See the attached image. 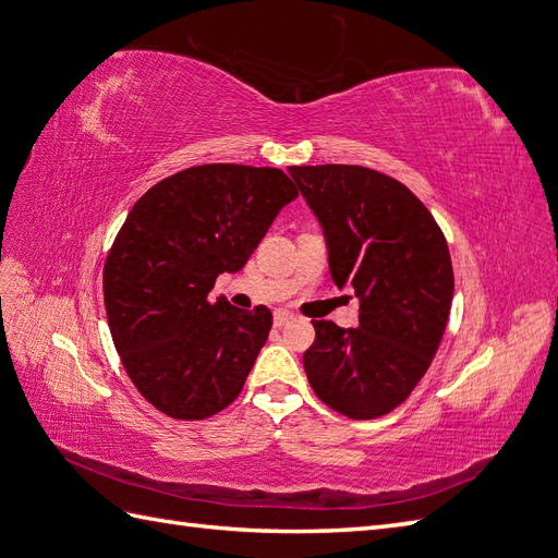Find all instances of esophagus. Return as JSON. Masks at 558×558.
Instances as JSON below:
<instances>
[{
  "label": "esophagus",
  "mask_w": 558,
  "mask_h": 558,
  "mask_svg": "<svg viewBox=\"0 0 558 558\" xmlns=\"http://www.w3.org/2000/svg\"><path fill=\"white\" fill-rule=\"evenodd\" d=\"M294 318V314H290V311H284V308H278L276 314H274V326L276 328H282V326H288V323Z\"/></svg>",
  "instance_id": "34e87169"
}]
</instances>
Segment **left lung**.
I'll list each match as a JSON object with an SVG mask.
<instances>
[{"instance_id": "left-lung-1", "label": "left lung", "mask_w": 558, "mask_h": 558, "mask_svg": "<svg viewBox=\"0 0 558 558\" xmlns=\"http://www.w3.org/2000/svg\"><path fill=\"white\" fill-rule=\"evenodd\" d=\"M290 175L323 226L332 282L361 302L359 328L311 320L306 378L347 418L385 416L442 342L454 296L445 232L416 194L373 168L290 166Z\"/></svg>"}]
</instances>
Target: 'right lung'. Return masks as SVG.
I'll use <instances>...</instances> for the list:
<instances>
[{
    "label": "right lung",
    "instance_id": "right-lung-1",
    "mask_svg": "<svg viewBox=\"0 0 558 558\" xmlns=\"http://www.w3.org/2000/svg\"><path fill=\"white\" fill-rule=\"evenodd\" d=\"M296 187L280 168L204 163L135 202L104 264V306L128 378L151 407L202 421L238 399L274 314L211 300Z\"/></svg>",
    "mask_w": 558,
    "mask_h": 558
}]
</instances>
